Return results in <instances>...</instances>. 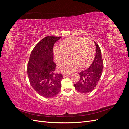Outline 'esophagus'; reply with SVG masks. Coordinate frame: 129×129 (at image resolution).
I'll return each mask as SVG.
<instances>
[{"instance_id":"34e87169","label":"esophagus","mask_w":129,"mask_h":129,"mask_svg":"<svg viewBox=\"0 0 129 129\" xmlns=\"http://www.w3.org/2000/svg\"><path fill=\"white\" fill-rule=\"evenodd\" d=\"M71 75V73H64V74H63V76L64 77H66V76H69V75Z\"/></svg>"}]
</instances>
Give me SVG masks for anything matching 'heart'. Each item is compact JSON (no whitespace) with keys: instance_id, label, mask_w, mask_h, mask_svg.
<instances>
[{"instance_id":"obj_1","label":"heart","mask_w":129,"mask_h":129,"mask_svg":"<svg viewBox=\"0 0 129 129\" xmlns=\"http://www.w3.org/2000/svg\"><path fill=\"white\" fill-rule=\"evenodd\" d=\"M95 49L92 41L89 38L71 37L62 42L61 46H55L54 57L59 63L67 59L71 54V59L66 61L58 66L62 72L69 73L77 69L81 66L85 67L92 61Z\"/></svg>"}]
</instances>
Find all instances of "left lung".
<instances>
[{
	"label": "left lung",
	"instance_id": "left-lung-1",
	"mask_svg": "<svg viewBox=\"0 0 129 129\" xmlns=\"http://www.w3.org/2000/svg\"><path fill=\"white\" fill-rule=\"evenodd\" d=\"M96 45V55L92 63L87 68L79 73L80 79L74 87L78 92L87 93L91 92L96 88L102 75L103 62L101 51L99 45L95 42Z\"/></svg>",
	"mask_w": 129,
	"mask_h": 129
}]
</instances>
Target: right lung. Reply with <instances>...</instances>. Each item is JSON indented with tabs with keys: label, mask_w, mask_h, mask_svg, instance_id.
<instances>
[{
	"label": "right lung",
	"mask_w": 129,
	"mask_h": 129,
	"mask_svg": "<svg viewBox=\"0 0 129 129\" xmlns=\"http://www.w3.org/2000/svg\"><path fill=\"white\" fill-rule=\"evenodd\" d=\"M61 37L48 36L32 50L27 66L30 84L39 95L49 98L58 94L61 88L62 74H56L53 61V46Z\"/></svg>",
	"instance_id": "add662e5"
}]
</instances>
